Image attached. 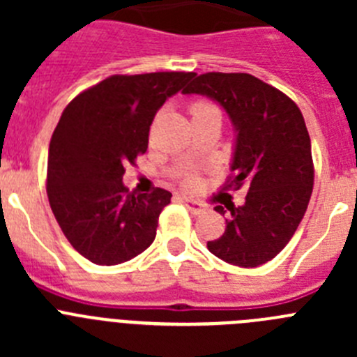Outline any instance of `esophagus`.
<instances>
[{"instance_id": "34e87169", "label": "esophagus", "mask_w": 357, "mask_h": 357, "mask_svg": "<svg viewBox=\"0 0 357 357\" xmlns=\"http://www.w3.org/2000/svg\"><path fill=\"white\" fill-rule=\"evenodd\" d=\"M181 200H182V204H184V206L188 207V209L191 211V213H193V214H202V213H204V211H206V206H202V204H198V202L193 200V198L182 197Z\"/></svg>"}]
</instances>
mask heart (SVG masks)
<instances>
[{"label": "heart", "instance_id": "b5f03b06", "mask_svg": "<svg viewBox=\"0 0 357 357\" xmlns=\"http://www.w3.org/2000/svg\"><path fill=\"white\" fill-rule=\"evenodd\" d=\"M213 112H218V109L211 103L206 102H198L191 107V118H198V116H206V114H213ZM185 184L188 185H195L197 184V178L195 176H188L185 178Z\"/></svg>", "mask_w": 357, "mask_h": 357}]
</instances>
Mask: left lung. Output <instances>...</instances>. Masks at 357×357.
<instances>
[{"label": "left lung", "instance_id": "obj_1", "mask_svg": "<svg viewBox=\"0 0 357 357\" xmlns=\"http://www.w3.org/2000/svg\"><path fill=\"white\" fill-rule=\"evenodd\" d=\"M182 93L211 98L229 114L236 141L227 189L248 188L243 206L227 207L225 232L207 248L234 266H261L293 238L313 191L304 116L291 98L248 73L193 75Z\"/></svg>", "mask_w": 357, "mask_h": 357}]
</instances>
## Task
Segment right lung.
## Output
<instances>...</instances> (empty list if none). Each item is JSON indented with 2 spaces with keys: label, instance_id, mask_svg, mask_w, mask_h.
<instances>
[{
  "label": "right lung",
  "instance_id": "obj_1",
  "mask_svg": "<svg viewBox=\"0 0 357 357\" xmlns=\"http://www.w3.org/2000/svg\"><path fill=\"white\" fill-rule=\"evenodd\" d=\"M193 75H114L62 112L50 141L48 200L68 241L91 263H125L155 239L172 193H130L123 184L125 164L146 151L157 110Z\"/></svg>",
  "mask_w": 357,
  "mask_h": 357
}]
</instances>
